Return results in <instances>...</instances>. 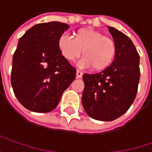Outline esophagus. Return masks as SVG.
<instances>
[{"mask_svg": "<svg viewBox=\"0 0 152 152\" xmlns=\"http://www.w3.org/2000/svg\"><path fill=\"white\" fill-rule=\"evenodd\" d=\"M82 75H83V72H80V70H77L76 71V77L77 78H81Z\"/></svg>", "mask_w": 152, "mask_h": 152, "instance_id": "obj_1", "label": "esophagus"}]
</instances>
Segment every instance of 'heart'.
Listing matches in <instances>:
<instances>
[{"instance_id":"b5f03b06","label":"heart","mask_w":152,"mask_h":152,"mask_svg":"<svg viewBox=\"0 0 152 152\" xmlns=\"http://www.w3.org/2000/svg\"><path fill=\"white\" fill-rule=\"evenodd\" d=\"M57 45L62 56L69 62L78 59L82 50L84 57L79 62V66H92L97 71L104 70L111 64L116 51L115 41L111 37L89 28L78 30L73 38L67 34L61 35Z\"/></svg>"}]
</instances>
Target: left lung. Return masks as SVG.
<instances>
[{"label":"left lung","instance_id":"obj_1","mask_svg":"<svg viewBox=\"0 0 152 152\" xmlns=\"http://www.w3.org/2000/svg\"><path fill=\"white\" fill-rule=\"evenodd\" d=\"M116 51L114 62L95 74L82 76V106L93 119L113 121L123 115L134 103L140 80V56L132 40L108 27Z\"/></svg>","mask_w":152,"mask_h":152}]
</instances>
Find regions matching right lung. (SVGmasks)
I'll use <instances>...</instances> for the list:
<instances>
[{
    "instance_id": "obj_1",
    "label": "right lung",
    "mask_w": 152,
    "mask_h": 152,
    "mask_svg": "<svg viewBox=\"0 0 152 152\" xmlns=\"http://www.w3.org/2000/svg\"><path fill=\"white\" fill-rule=\"evenodd\" d=\"M69 28L58 21L40 23L18 40L10 81L18 100L30 111L53 110L76 77V69L63 57L57 45Z\"/></svg>"
}]
</instances>
